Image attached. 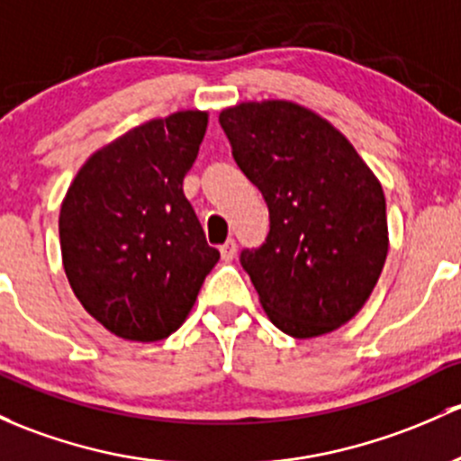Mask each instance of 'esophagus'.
Returning a JSON list of instances; mask_svg holds the SVG:
<instances>
[{
  "label": "esophagus",
  "mask_w": 461,
  "mask_h": 461,
  "mask_svg": "<svg viewBox=\"0 0 461 461\" xmlns=\"http://www.w3.org/2000/svg\"><path fill=\"white\" fill-rule=\"evenodd\" d=\"M234 256H236V243H234V240H227L225 245H221V258L225 260V263L234 260Z\"/></svg>",
  "instance_id": "obj_1"
}]
</instances>
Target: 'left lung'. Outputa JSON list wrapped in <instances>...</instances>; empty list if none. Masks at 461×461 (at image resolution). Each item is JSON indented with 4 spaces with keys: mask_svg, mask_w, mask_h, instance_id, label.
<instances>
[{
    "mask_svg": "<svg viewBox=\"0 0 461 461\" xmlns=\"http://www.w3.org/2000/svg\"><path fill=\"white\" fill-rule=\"evenodd\" d=\"M218 121L269 207L267 240L240 254L265 313L300 340L336 331L384 267L380 181L340 130L294 101H245Z\"/></svg>",
    "mask_w": 461,
    "mask_h": 461,
    "instance_id": "1",
    "label": "left lung"
}]
</instances>
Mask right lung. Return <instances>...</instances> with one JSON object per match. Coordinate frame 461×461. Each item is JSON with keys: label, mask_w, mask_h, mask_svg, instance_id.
I'll return each mask as SVG.
<instances>
[{"label": "right lung", "mask_w": 461, "mask_h": 461, "mask_svg": "<svg viewBox=\"0 0 461 461\" xmlns=\"http://www.w3.org/2000/svg\"><path fill=\"white\" fill-rule=\"evenodd\" d=\"M205 130L203 110L145 121L96 149L61 203L68 283L86 312L123 340L176 331L221 258L183 194Z\"/></svg>", "instance_id": "obj_1"}]
</instances>
